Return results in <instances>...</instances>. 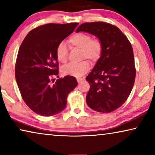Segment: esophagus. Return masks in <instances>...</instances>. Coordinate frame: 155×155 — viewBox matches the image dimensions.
Segmentation results:
<instances>
[{
	"instance_id": "esophagus-1",
	"label": "esophagus",
	"mask_w": 155,
	"mask_h": 155,
	"mask_svg": "<svg viewBox=\"0 0 155 155\" xmlns=\"http://www.w3.org/2000/svg\"><path fill=\"white\" fill-rule=\"evenodd\" d=\"M83 80H84V78H77V81H78V83H81V82L83 81Z\"/></svg>"
}]
</instances>
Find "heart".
<instances>
[{
  "mask_svg": "<svg viewBox=\"0 0 155 155\" xmlns=\"http://www.w3.org/2000/svg\"><path fill=\"white\" fill-rule=\"evenodd\" d=\"M71 48H79L81 51V59L88 58L95 62L100 58L102 53L103 46L99 38H92L85 32H77L71 36L68 40ZM56 58L59 62L65 63L68 61V51L63 43H60L57 46L56 50ZM90 68V64L88 61H82L79 63H70L62 68V73L65 75L81 77L87 73Z\"/></svg>",
  "mask_w": 155,
  "mask_h": 155,
  "instance_id": "heart-1",
  "label": "heart"
}]
</instances>
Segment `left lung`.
Returning <instances> with one entry per match:
<instances>
[{"label": "left lung", "mask_w": 155, "mask_h": 155, "mask_svg": "<svg viewBox=\"0 0 155 155\" xmlns=\"http://www.w3.org/2000/svg\"><path fill=\"white\" fill-rule=\"evenodd\" d=\"M101 40L103 49L92 72L86 77L90 84L86 96L89 107L110 113L127 100L135 82L136 70L130 42L115 25L104 22H84L76 29Z\"/></svg>", "instance_id": "8db88e82"}]
</instances>
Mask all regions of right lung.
Returning a JSON list of instances; mask_svg holds the SVG:
<instances>
[{
	"instance_id": "add662e5",
	"label": "right lung",
	"mask_w": 155,
	"mask_h": 155,
	"mask_svg": "<svg viewBox=\"0 0 155 155\" xmlns=\"http://www.w3.org/2000/svg\"><path fill=\"white\" fill-rule=\"evenodd\" d=\"M79 25L49 23L31 29L21 44L15 63V79L25 104L43 116L58 114L78 85L73 76L59 78L57 46ZM54 77L59 78L54 81Z\"/></svg>"
}]
</instances>
